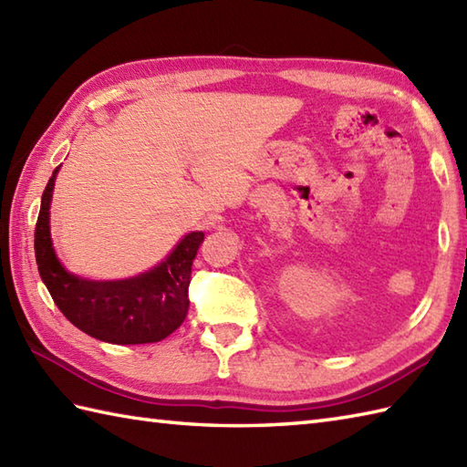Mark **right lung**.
Wrapping results in <instances>:
<instances>
[{
	"mask_svg": "<svg viewBox=\"0 0 467 467\" xmlns=\"http://www.w3.org/2000/svg\"><path fill=\"white\" fill-rule=\"evenodd\" d=\"M59 168L42 194L36 223V263L57 309L78 329L114 345H140L166 339L188 313L192 261L204 233H191L154 269L124 281H86L67 273L49 239V202Z\"/></svg>",
	"mask_w": 467,
	"mask_h": 467,
	"instance_id": "add662e5",
	"label": "right lung"
}]
</instances>
